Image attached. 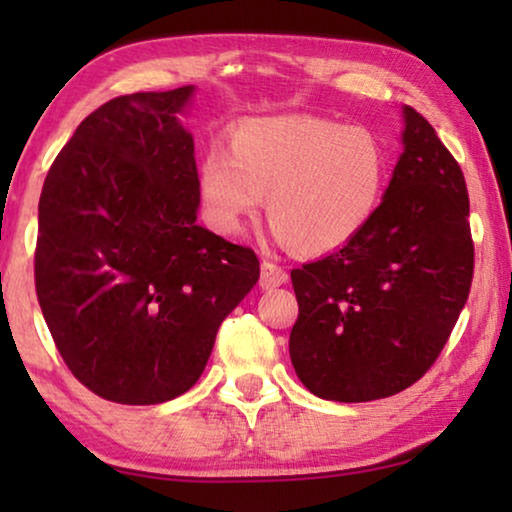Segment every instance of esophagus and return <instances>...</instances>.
Segmentation results:
<instances>
[{
  "mask_svg": "<svg viewBox=\"0 0 512 512\" xmlns=\"http://www.w3.org/2000/svg\"><path fill=\"white\" fill-rule=\"evenodd\" d=\"M289 282V272H286L282 265L272 263V261H263L261 265V289H275V286H282Z\"/></svg>",
  "mask_w": 512,
  "mask_h": 512,
  "instance_id": "1",
  "label": "esophagus"
}]
</instances>
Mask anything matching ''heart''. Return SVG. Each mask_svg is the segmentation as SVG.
<instances>
[{"mask_svg": "<svg viewBox=\"0 0 512 512\" xmlns=\"http://www.w3.org/2000/svg\"><path fill=\"white\" fill-rule=\"evenodd\" d=\"M389 184V153L368 128L319 116L254 118L230 132L228 153L198 165L207 221L235 235L265 198L270 226L293 251L324 256L373 219Z\"/></svg>", "mask_w": 512, "mask_h": 512, "instance_id": "heart-1", "label": "heart"}]
</instances>
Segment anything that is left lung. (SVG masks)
I'll use <instances>...</instances> for the list:
<instances>
[{
	"label": "left lung",
	"instance_id": "obj_1",
	"mask_svg": "<svg viewBox=\"0 0 512 512\" xmlns=\"http://www.w3.org/2000/svg\"><path fill=\"white\" fill-rule=\"evenodd\" d=\"M403 121V153L368 226L291 270V363L326 401H377L415 384L443 352L471 291L464 172L422 114L403 107Z\"/></svg>",
	"mask_w": 512,
	"mask_h": 512
}]
</instances>
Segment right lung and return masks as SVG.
<instances>
[{
  "mask_svg": "<svg viewBox=\"0 0 512 512\" xmlns=\"http://www.w3.org/2000/svg\"><path fill=\"white\" fill-rule=\"evenodd\" d=\"M193 86L132 93L81 121L39 198L37 298L55 347L93 394L123 405L193 387L258 258L195 223Z\"/></svg>",
  "mask_w": 512,
  "mask_h": 512,
  "instance_id": "1",
  "label": "right lung"
}]
</instances>
